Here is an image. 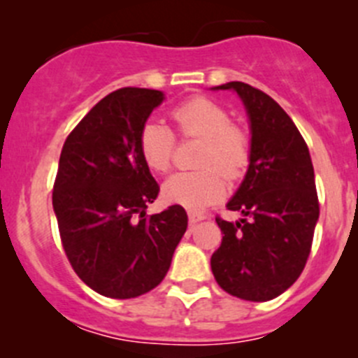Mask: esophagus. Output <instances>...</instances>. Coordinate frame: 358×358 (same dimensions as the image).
I'll return each instance as SVG.
<instances>
[{
  "instance_id": "obj_1",
  "label": "esophagus",
  "mask_w": 358,
  "mask_h": 358,
  "mask_svg": "<svg viewBox=\"0 0 358 358\" xmlns=\"http://www.w3.org/2000/svg\"><path fill=\"white\" fill-rule=\"evenodd\" d=\"M188 218H189V225H195L199 224V222H202V220H206V215H201V213H189Z\"/></svg>"
}]
</instances>
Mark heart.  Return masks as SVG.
<instances>
[{"instance_id":"heart-1","label":"heart","mask_w":358,"mask_h":358,"mask_svg":"<svg viewBox=\"0 0 358 358\" xmlns=\"http://www.w3.org/2000/svg\"><path fill=\"white\" fill-rule=\"evenodd\" d=\"M172 119L182 136L202 140L196 172H177L162 186L165 202L201 211L225 195V173L236 179L247 169L250 142L241 127L232 126L224 108L206 97L182 103L172 111ZM140 156L152 172H166L172 163L173 133L157 120H149L140 131ZM219 169H216L215 166Z\"/></svg>"}]
</instances>
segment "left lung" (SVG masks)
<instances>
[{
  "label": "left lung",
  "mask_w": 358,
  "mask_h": 358,
  "mask_svg": "<svg viewBox=\"0 0 358 358\" xmlns=\"http://www.w3.org/2000/svg\"><path fill=\"white\" fill-rule=\"evenodd\" d=\"M211 90L236 92L250 127L247 173L227 202L243 218H216L224 238L211 255L213 275L232 296L273 300L303 271L320 218L309 149L289 115L264 92L241 81Z\"/></svg>",
  "instance_id": "1"
}]
</instances>
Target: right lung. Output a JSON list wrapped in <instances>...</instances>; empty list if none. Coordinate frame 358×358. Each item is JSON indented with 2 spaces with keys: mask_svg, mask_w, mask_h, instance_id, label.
Segmentation results:
<instances>
[{
  "mask_svg": "<svg viewBox=\"0 0 358 358\" xmlns=\"http://www.w3.org/2000/svg\"><path fill=\"white\" fill-rule=\"evenodd\" d=\"M162 90L120 88L101 99L64 143L52 209L69 262L90 289L126 300L165 278L188 227L181 206L145 216L159 186L138 149Z\"/></svg>",
  "mask_w": 358,
  "mask_h": 358,
  "instance_id": "right-lung-1",
  "label": "right lung"
}]
</instances>
